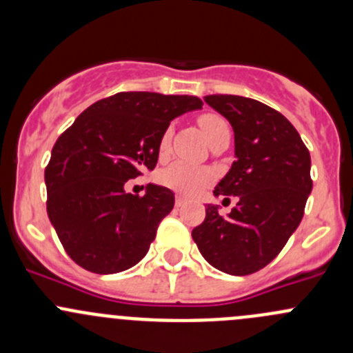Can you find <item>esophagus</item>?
Returning a JSON list of instances; mask_svg holds the SVG:
<instances>
[{"label": "esophagus", "mask_w": 353, "mask_h": 353, "mask_svg": "<svg viewBox=\"0 0 353 353\" xmlns=\"http://www.w3.org/2000/svg\"><path fill=\"white\" fill-rule=\"evenodd\" d=\"M186 203V198L181 196V194H176V206H183Z\"/></svg>", "instance_id": "esophagus-1"}]
</instances>
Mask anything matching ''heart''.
Instances as JSON below:
<instances>
[{
    "instance_id": "heart-1",
    "label": "heart",
    "mask_w": 353,
    "mask_h": 353,
    "mask_svg": "<svg viewBox=\"0 0 353 353\" xmlns=\"http://www.w3.org/2000/svg\"><path fill=\"white\" fill-rule=\"evenodd\" d=\"M198 124L201 128L203 134H205L206 141H212L213 138H216L219 134L222 133H230V128L229 123L223 119L222 116L219 114H213V112H206L201 114L198 117ZM169 140H170V133L165 131L160 138V154H165L167 148H169ZM212 176L206 169H199V167H193L190 163H184V162H176L172 163L170 167H167L165 170H162L160 174V181L162 184H165L167 188L170 190L177 191V193H183V194H196L201 188H205L206 184L210 183Z\"/></svg>"
}]
</instances>
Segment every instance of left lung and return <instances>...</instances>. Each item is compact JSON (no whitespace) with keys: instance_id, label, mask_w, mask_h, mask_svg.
Here are the masks:
<instances>
[{"instance_id":"1","label":"left lung","mask_w":353,"mask_h":353,"mask_svg":"<svg viewBox=\"0 0 353 353\" xmlns=\"http://www.w3.org/2000/svg\"><path fill=\"white\" fill-rule=\"evenodd\" d=\"M234 130L229 172L213 194L239 198L220 215L208 205L191 236L203 258L229 275H251L276 258L295 232L311 194V155L290 121L279 110L241 95H206Z\"/></svg>"}]
</instances>
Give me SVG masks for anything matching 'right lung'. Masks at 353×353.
<instances>
[{
    "label": "right lung",
    "mask_w": 353,
    "mask_h": 353,
    "mask_svg": "<svg viewBox=\"0 0 353 353\" xmlns=\"http://www.w3.org/2000/svg\"><path fill=\"white\" fill-rule=\"evenodd\" d=\"M201 108L193 95L121 92L85 109L58 138L46 169L48 215L77 265L110 275L143 259L174 193L148 184L140 198L124 184L157 165L170 121Z\"/></svg>",
    "instance_id": "add662e5"
}]
</instances>
